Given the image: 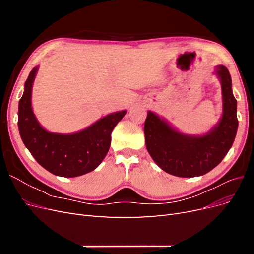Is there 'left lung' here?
<instances>
[{"label":"left lung","instance_id":"obj_1","mask_svg":"<svg viewBox=\"0 0 254 254\" xmlns=\"http://www.w3.org/2000/svg\"><path fill=\"white\" fill-rule=\"evenodd\" d=\"M216 74L221 80L224 112L219 124L207 134H181L148 111L144 124L146 148L164 172L182 178L202 176L217 166L231 148L238 127L237 102L228 68L219 65Z\"/></svg>","mask_w":254,"mask_h":254}]
</instances>
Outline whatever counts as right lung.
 Listing matches in <instances>:
<instances>
[{"instance_id": "right-lung-1", "label": "right lung", "mask_w": 254, "mask_h": 254, "mask_svg": "<svg viewBox=\"0 0 254 254\" xmlns=\"http://www.w3.org/2000/svg\"><path fill=\"white\" fill-rule=\"evenodd\" d=\"M37 67L30 71L19 102L18 127L21 139L41 166L60 177H77L94 171L111 144V132L126 111L111 113L89 128L73 134L44 130L32 109V87Z\"/></svg>"}]
</instances>
